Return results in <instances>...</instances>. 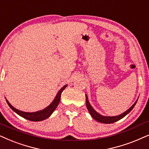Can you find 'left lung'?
I'll return each mask as SVG.
<instances>
[{
    "instance_id": "left-lung-1",
    "label": "left lung",
    "mask_w": 149,
    "mask_h": 149,
    "mask_svg": "<svg viewBox=\"0 0 149 149\" xmlns=\"http://www.w3.org/2000/svg\"><path fill=\"white\" fill-rule=\"evenodd\" d=\"M136 103H137V101L134 104V105L131 106V107L129 108L128 110H127L125 112L122 113V114L119 115V116H111V117L110 116H101V115H100L99 113H98L95 111V110H94L93 108L92 107V106L90 105V103H89L88 97H87V96H86V106H87V108H88V110L89 111V112H90V115H91L92 117L93 118L94 120H96V121L99 122V123H105V124L113 123H115V122H116L118 120H119L122 119L123 118H124L125 116H126L127 114H128V113L130 112L131 110L133 109V108H134V106L136 105Z\"/></svg>"
}]
</instances>
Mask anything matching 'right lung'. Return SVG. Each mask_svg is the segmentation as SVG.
Returning a JSON list of instances; mask_svg holds the SVG:
<instances>
[{
	"label": "right lung",
	"instance_id": "obj_1",
	"mask_svg": "<svg viewBox=\"0 0 149 149\" xmlns=\"http://www.w3.org/2000/svg\"><path fill=\"white\" fill-rule=\"evenodd\" d=\"M66 86L67 85H65V86H63V88L59 90V92H58L57 94V96H56L55 98L54 99L53 101L52 102L51 105L48 106V107L45 108L44 109L41 110V111H36V112L28 113V112H24V111H20V110L15 109V108L13 107V106L9 103L8 100H6V101L9 107H11V109L13 110L15 113H18L19 116L23 117L24 118L29 120H31V121H34V122L42 121L46 119L47 118H49L50 116L53 113V111H55V109L57 108L58 105H59V100H60V98H61V94L63 91V90L66 88Z\"/></svg>",
	"mask_w": 149,
	"mask_h": 149
}]
</instances>
